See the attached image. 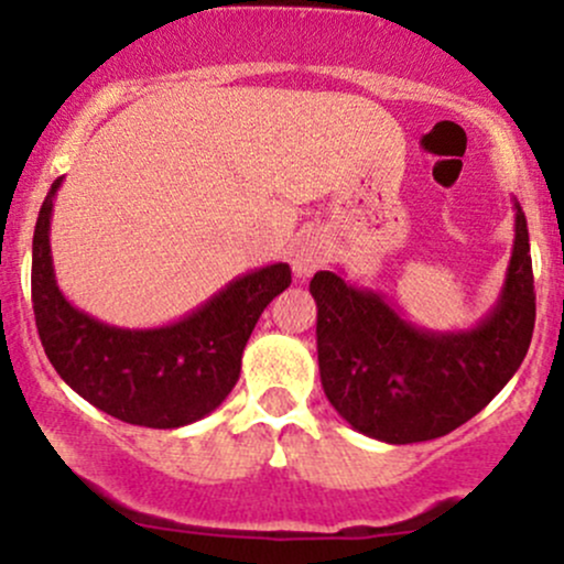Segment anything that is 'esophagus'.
Segmentation results:
<instances>
[{
    "instance_id": "esophagus-1",
    "label": "esophagus",
    "mask_w": 564,
    "mask_h": 564,
    "mask_svg": "<svg viewBox=\"0 0 564 564\" xmlns=\"http://www.w3.org/2000/svg\"><path fill=\"white\" fill-rule=\"evenodd\" d=\"M326 241L321 236H300L291 249V268H294L296 278H310L315 270L326 264Z\"/></svg>"
}]
</instances>
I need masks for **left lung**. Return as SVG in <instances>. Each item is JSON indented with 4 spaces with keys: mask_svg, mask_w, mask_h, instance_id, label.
I'll use <instances>...</instances> for the list:
<instances>
[{
    "mask_svg": "<svg viewBox=\"0 0 564 564\" xmlns=\"http://www.w3.org/2000/svg\"><path fill=\"white\" fill-rule=\"evenodd\" d=\"M318 368L328 403L352 430L405 445L448 435L482 411L525 360L535 323L528 223L514 200V249L485 318L467 332L413 326L384 296L321 270Z\"/></svg>",
    "mask_w": 564,
    "mask_h": 564,
    "instance_id": "1",
    "label": "left lung"
}]
</instances>
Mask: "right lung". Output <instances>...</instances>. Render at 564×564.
Returning <instances> with one entry per match:
<instances>
[{
  "label": "right lung",
  "instance_id": "1",
  "mask_svg": "<svg viewBox=\"0 0 564 564\" xmlns=\"http://www.w3.org/2000/svg\"><path fill=\"white\" fill-rule=\"evenodd\" d=\"M61 183L63 177L55 180L39 209L31 254V302L50 364L87 403L127 424L177 430L209 416L236 387L243 347L262 310L289 289V264L236 278L166 326H108L57 289L50 219Z\"/></svg>",
  "mask_w": 564,
  "mask_h": 564
}]
</instances>
